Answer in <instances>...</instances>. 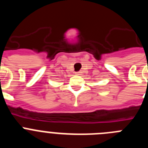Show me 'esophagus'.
<instances>
[{
	"mask_svg": "<svg viewBox=\"0 0 148 148\" xmlns=\"http://www.w3.org/2000/svg\"><path fill=\"white\" fill-rule=\"evenodd\" d=\"M80 72H77V73H75V74H76V75H80Z\"/></svg>",
	"mask_w": 148,
	"mask_h": 148,
	"instance_id": "34e87169",
	"label": "esophagus"
}]
</instances>
